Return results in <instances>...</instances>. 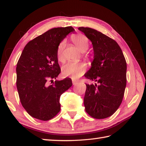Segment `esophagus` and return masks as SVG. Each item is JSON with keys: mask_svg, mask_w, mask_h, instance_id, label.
Returning <instances> with one entry per match:
<instances>
[{"mask_svg": "<svg viewBox=\"0 0 146 146\" xmlns=\"http://www.w3.org/2000/svg\"><path fill=\"white\" fill-rule=\"evenodd\" d=\"M72 83H73V85H76V84H77V82H76V81H75V80H72Z\"/></svg>", "mask_w": 146, "mask_h": 146, "instance_id": "obj_1", "label": "esophagus"}]
</instances>
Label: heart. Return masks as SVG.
Returning <instances> with one entry per match:
<instances>
[{
	"instance_id": "heart-1",
	"label": "heart",
	"mask_w": 146,
	"mask_h": 146,
	"mask_svg": "<svg viewBox=\"0 0 146 146\" xmlns=\"http://www.w3.org/2000/svg\"><path fill=\"white\" fill-rule=\"evenodd\" d=\"M73 42L77 47L79 50L84 52L87 50L89 47V42L84 35L79 33L74 35L71 38ZM65 47V42L62 41L59 44L56 51V55L59 61L64 60L63 50ZM86 66L83 63L77 62H69L64 65L62 68V74L65 77H71L73 80L80 77L86 72Z\"/></svg>"
}]
</instances>
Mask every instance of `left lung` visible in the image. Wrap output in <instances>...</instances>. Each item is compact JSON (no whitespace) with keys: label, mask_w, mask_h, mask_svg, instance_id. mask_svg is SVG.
Returning a JSON list of instances; mask_svg holds the SVG:
<instances>
[{"label":"left lung","mask_w":146,"mask_h":146,"mask_svg":"<svg viewBox=\"0 0 146 146\" xmlns=\"http://www.w3.org/2000/svg\"><path fill=\"white\" fill-rule=\"evenodd\" d=\"M78 29L93 44L94 59L84 76L98 84H86L85 110L91 117L103 119L111 116L122 102L126 86V61L117 42L90 28Z\"/></svg>","instance_id":"8db88e82"}]
</instances>
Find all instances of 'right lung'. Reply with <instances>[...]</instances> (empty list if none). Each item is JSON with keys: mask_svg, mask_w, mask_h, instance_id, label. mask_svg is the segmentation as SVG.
<instances>
[{"mask_svg": "<svg viewBox=\"0 0 146 146\" xmlns=\"http://www.w3.org/2000/svg\"><path fill=\"white\" fill-rule=\"evenodd\" d=\"M73 27L55 28L29 41L17 64V88L23 108L36 119L47 121L60 111V97L72 86L70 78L55 80L60 73L56 51ZM48 81L53 84L49 86Z\"/></svg>", "mask_w": 146, "mask_h": 146, "instance_id": "right-lung-1", "label": "right lung"}]
</instances>
